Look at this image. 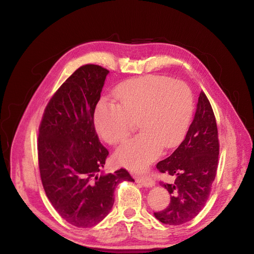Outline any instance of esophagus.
I'll return each mask as SVG.
<instances>
[{
    "label": "esophagus",
    "mask_w": 254,
    "mask_h": 254,
    "mask_svg": "<svg viewBox=\"0 0 254 254\" xmlns=\"http://www.w3.org/2000/svg\"><path fill=\"white\" fill-rule=\"evenodd\" d=\"M134 180H136L137 183H140L143 186H145V187H153V186L155 185L154 179L152 178L150 175H147L144 177H136V179Z\"/></svg>",
    "instance_id": "1"
}]
</instances>
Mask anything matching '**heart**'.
I'll use <instances>...</instances> for the list:
<instances>
[{
    "instance_id": "heart-1",
    "label": "heart",
    "mask_w": 254,
    "mask_h": 254,
    "mask_svg": "<svg viewBox=\"0 0 254 254\" xmlns=\"http://www.w3.org/2000/svg\"><path fill=\"white\" fill-rule=\"evenodd\" d=\"M118 103L101 100L94 113L99 136L109 144L124 141L136 123L141 133L125 142L116 160L143 172L161 153L177 146L187 132L193 112V94L187 83L164 75L129 79L116 89Z\"/></svg>"
}]
</instances>
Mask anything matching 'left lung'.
I'll return each instance as SVG.
<instances>
[{"mask_svg":"<svg viewBox=\"0 0 254 254\" xmlns=\"http://www.w3.org/2000/svg\"><path fill=\"white\" fill-rule=\"evenodd\" d=\"M218 153L215 116L209 100L201 91L185 140L170 157L156 164L160 173L175 178L173 184L160 183L172 196L166 208L154 212L158 221L179 226L191 221L201 211L216 176Z\"/></svg>","mask_w":254,"mask_h":254,"instance_id":"1","label":"left lung"}]
</instances>
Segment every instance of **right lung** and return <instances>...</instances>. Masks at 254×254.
<instances>
[{
  "instance_id": "1",
  "label": "right lung",
  "mask_w": 254,
  "mask_h": 254,
  "mask_svg": "<svg viewBox=\"0 0 254 254\" xmlns=\"http://www.w3.org/2000/svg\"><path fill=\"white\" fill-rule=\"evenodd\" d=\"M108 72L96 64L80 66L50 99L39 127L44 190L60 216L77 228L102 221L113 206L117 184L133 181L125 168L100 174L109 151L99 140L94 113Z\"/></svg>"
}]
</instances>
